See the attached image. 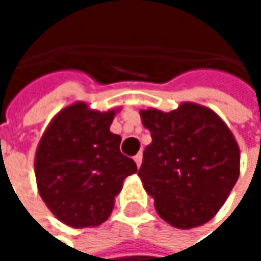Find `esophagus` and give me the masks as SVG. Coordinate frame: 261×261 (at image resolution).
Returning a JSON list of instances; mask_svg holds the SVG:
<instances>
[{"mask_svg":"<svg viewBox=\"0 0 261 261\" xmlns=\"http://www.w3.org/2000/svg\"><path fill=\"white\" fill-rule=\"evenodd\" d=\"M142 159H143V155H142V152H139V154H136L134 155V162H136V165H137V168L142 165Z\"/></svg>","mask_w":261,"mask_h":261,"instance_id":"34e87169","label":"esophagus"}]
</instances>
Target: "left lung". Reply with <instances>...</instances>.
<instances>
[{
	"label": "left lung",
	"mask_w": 261,
	"mask_h": 261,
	"mask_svg": "<svg viewBox=\"0 0 261 261\" xmlns=\"http://www.w3.org/2000/svg\"><path fill=\"white\" fill-rule=\"evenodd\" d=\"M152 142L139 177L159 216L190 230L208 222L225 204L240 174V149L221 116L196 102L140 110Z\"/></svg>",
	"instance_id": "1"
}]
</instances>
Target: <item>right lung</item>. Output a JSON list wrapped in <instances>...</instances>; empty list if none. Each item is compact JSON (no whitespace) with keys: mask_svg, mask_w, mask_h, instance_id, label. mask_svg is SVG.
Here are the masks:
<instances>
[{"mask_svg":"<svg viewBox=\"0 0 261 261\" xmlns=\"http://www.w3.org/2000/svg\"><path fill=\"white\" fill-rule=\"evenodd\" d=\"M121 107L93 110L77 101L45 128L34 155L37 190L51 213L72 228L98 227L109 219L124 180L137 172L119 151L121 136L110 125Z\"/></svg>","mask_w":261,"mask_h":261,"instance_id":"add662e5","label":"right lung"}]
</instances>
